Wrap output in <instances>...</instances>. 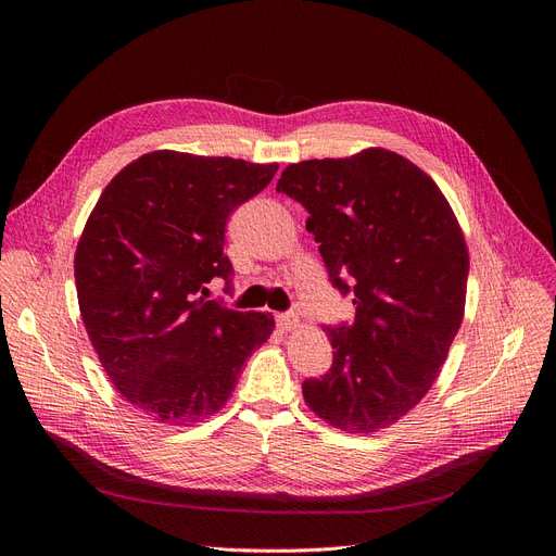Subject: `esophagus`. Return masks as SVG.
I'll use <instances>...</instances> for the list:
<instances>
[{
  "label": "esophagus",
  "mask_w": 556,
  "mask_h": 556,
  "mask_svg": "<svg viewBox=\"0 0 556 556\" xmlns=\"http://www.w3.org/2000/svg\"><path fill=\"white\" fill-rule=\"evenodd\" d=\"M276 325L280 331H292L299 327V317L296 315H290V313H282L276 317Z\"/></svg>",
  "instance_id": "obj_1"
}]
</instances>
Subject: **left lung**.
I'll list each match as a JSON object with an SVG mask.
<instances>
[{
	"mask_svg": "<svg viewBox=\"0 0 556 556\" xmlns=\"http://www.w3.org/2000/svg\"><path fill=\"white\" fill-rule=\"evenodd\" d=\"M276 190L311 213L333 288L355 292V323L327 327L333 364L304 382V401L348 433L392 427L431 390L462 327L468 248L457 217L439 185L384 148L290 164Z\"/></svg>",
	"mask_w": 556,
	"mask_h": 556,
	"instance_id": "left-lung-1",
	"label": "left lung"
}]
</instances>
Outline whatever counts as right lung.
I'll return each mask as SVG.
<instances>
[{"instance_id":"right-lung-1","label":"right lung","mask_w":556,"mask_h":556,"mask_svg":"<svg viewBox=\"0 0 556 556\" xmlns=\"http://www.w3.org/2000/svg\"><path fill=\"white\" fill-rule=\"evenodd\" d=\"M278 164L155 150L106 185L74 257L78 308L106 376L131 406L188 427L220 410L271 313L204 299L231 280L225 225Z\"/></svg>"}]
</instances>
